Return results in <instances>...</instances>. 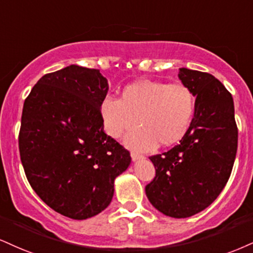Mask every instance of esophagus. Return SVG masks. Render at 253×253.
Wrapping results in <instances>:
<instances>
[{
    "instance_id": "obj_1",
    "label": "esophagus",
    "mask_w": 253,
    "mask_h": 253,
    "mask_svg": "<svg viewBox=\"0 0 253 253\" xmlns=\"http://www.w3.org/2000/svg\"><path fill=\"white\" fill-rule=\"evenodd\" d=\"M130 157H132L133 161L144 159V156H141V154H139V153H135V152H132V153H130Z\"/></svg>"
}]
</instances>
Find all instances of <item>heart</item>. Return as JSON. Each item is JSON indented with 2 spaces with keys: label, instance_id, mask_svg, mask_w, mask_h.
I'll list each match as a JSON object with an SVG mask.
<instances>
[{
  "label": "heart",
  "instance_id": "1",
  "mask_svg": "<svg viewBox=\"0 0 253 253\" xmlns=\"http://www.w3.org/2000/svg\"><path fill=\"white\" fill-rule=\"evenodd\" d=\"M103 130L113 139L125 138V144L136 151H152L158 145L169 147L186 134L194 113V96L182 84L141 79L121 90L120 100L103 97L100 102Z\"/></svg>",
  "mask_w": 253,
  "mask_h": 253
}]
</instances>
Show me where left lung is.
<instances>
[{
    "label": "left lung",
    "mask_w": 253,
    "mask_h": 253,
    "mask_svg": "<svg viewBox=\"0 0 253 253\" xmlns=\"http://www.w3.org/2000/svg\"><path fill=\"white\" fill-rule=\"evenodd\" d=\"M193 96L194 114L180 144L150 157L156 176L145 188L152 205L172 218L194 215L217 199L236 159L238 129L232 95L213 75L179 68Z\"/></svg>",
    "instance_id": "left-lung-1"
}]
</instances>
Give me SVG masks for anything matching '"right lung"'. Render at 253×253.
<instances>
[{
    "label": "right lung",
    "instance_id": "right-lung-1",
    "mask_svg": "<svg viewBox=\"0 0 253 253\" xmlns=\"http://www.w3.org/2000/svg\"><path fill=\"white\" fill-rule=\"evenodd\" d=\"M108 88L99 69L71 65L43 75L24 100L19 148L27 179L50 209L77 220L107 208L130 164L103 130L99 107Z\"/></svg>",
    "mask_w": 253,
    "mask_h": 253
}]
</instances>
